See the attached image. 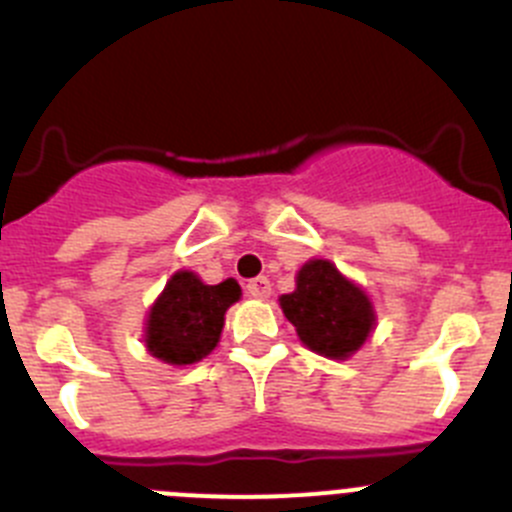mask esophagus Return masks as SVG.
Returning a JSON list of instances; mask_svg holds the SVG:
<instances>
[{
	"label": "esophagus",
	"mask_w": 512,
	"mask_h": 512,
	"mask_svg": "<svg viewBox=\"0 0 512 512\" xmlns=\"http://www.w3.org/2000/svg\"><path fill=\"white\" fill-rule=\"evenodd\" d=\"M272 292V285L267 277H255V280L247 282V295L255 297V300H267Z\"/></svg>",
	"instance_id": "34e87169"
}]
</instances>
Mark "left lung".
<instances>
[{"label":"left lung","instance_id":"8db88e82","mask_svg":"<svg viewBox=\"0 0 512 512\" xmlns=\"http://www.w3.org/2000/svg\"><path fill=\"white\" fill-rule=\"evenodd\" d=\"M295 282V292L282 295L280 307L302 345L330 360H345L365 345L375 310L362 287L327 260L305 262Z\"/></svg>","mask_w":512,"mask_h":512}]
</instances>
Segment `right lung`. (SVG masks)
Segmentation results:
<instances>
[{"instance_id": "obj_1", "label": "right lung", "mask_w": 512, "mask_h": 512, "mask_svg": "<svg viewBox=\"0 0 512 512\" xmlns=\"http://www.w3.org/2000/svg\"><path fill=\"white\" fill-rule=\"evenodd\" d=\"M240 295L232 277L220 285H205L195 272H175L147 315V350L167 365L200 362L220 342L227 307Z\"/></svg>"}]
</instances>
